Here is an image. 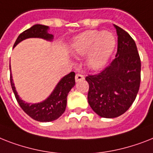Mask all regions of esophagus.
<instances>
[{
  "mask_svg": "<svg viewBox=\"0 0 153 153\" xmlns=\"http://www.w3.org/2000/svg\"><path fill=\"white\" fill-rule=\"evenodd\" d=\"M84 79H85V77H84V75H82V74L78 73V74H76V75H75V82H81V81H83Z\"/></svg>",
  "mask_w": 153,
  "mask_h": 153,
  "instance_id": "esophagus-1",
  "label": "esophagus"
}]
</instances>
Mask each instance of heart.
Returning a JSON list of instances; mask_svg holds the SVG:
<instances>
[{
	"label": "heart",
	"mask_w": 153,
	"mask_h": 153,
	"mask_svg": "<svg viewBox=\"0 0 153 153\" xmlns=\"http://www.w3.org/2000/svg\"><path fill=\"white\" fill-rule=\"evenodd\" d=\"M115 37L111 32L87 30L75 38L73 53L76 56H83L90 50L88 64L92 69L97 70L105 64L115 48Z\"/></svg>",
	"instance_id": "obj_1"
}]
</instances>
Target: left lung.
<instances>
[{"instance_id":"obj_1","label":"left lung","mask_w":153,"mask_h":153,"mask_svg":"<svg viewBox=\"0 0 153 153\" xmlns=\"http://www.w3.org/2000/svg\"><path fill=\"white\" fill-rule=\"evenodd\" d=\"M114 26L118 35L115 58L100 72L85 77L89 105L103 118H115L126 112L141 82V59L134 40L121 27Z\"/></svg>"}]
</instances>
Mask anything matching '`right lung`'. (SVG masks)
Returning <instances> with one entry per match:
<instances>
[{
  "label": "right lung",
  "mask_w": 153,
  "mask_h": 153,
  "mask_svg": "<svg viewBox=\"0 0 153 153\" xmlns=\"http://www.w3.org/2000/svg\"><path fill=\"white\" fill-rule=\"evenodd\" d=\"M48 27L44 25H33L30 29L26 30L21 33L16 39L13 47H15L19 42L27 38H40L48 41H52L53 38V34L48 33ZM11 70V66H9ZM75 73L71 72L64 76L57 84L53 93L46 100L38 104H29L21 100L15 88L12 73L10 72V82L12 89L15 94L17 102L30 117L33 120L39 122H51L57 120L62 114L65 111L67 105V97L70 90L75 85Z\"/></svg>",
  "instance_id": "obj_1"
}]
</instances>
